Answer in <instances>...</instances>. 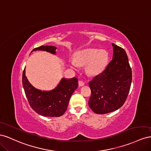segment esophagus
Here are the masks:
<instances>
[{"label": "esophagus", "instance_id": "34e87169", "mask_svg": "<svg viewBox=\"0 0 151 151\" xmlns=\"http://www.w3.org/2000/svg\"><path fill=\"white\" fill-rule=\"evenodd\" d=\"M78 84H79L80 87H82V86H83L85 85V83L83 82V81H78Z\"/></svg>", "mask_w": 151, "mask_h": 151}]
</instances>
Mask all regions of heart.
<instances>
[{
	"instance_id": "heart-1",
	"label": "heart",
	"mask_w": 151,
	"mask_h": 151,
	"mask_svg": "<svg viewBox=\"0 0 151 151\" xmlns=\"http://www.w3.org/2000/svg\"><path fill=\"white\" fill-rule=\"evenodd\" d=\"M75 60L78 65L87 66V70L90 75H96L106 66L108 61V53L105 50L84 49L75 54ZM76 63L75 61H70L69 65L72 69L76 70L78 68Z\"/></svg>"
}]
</instances>
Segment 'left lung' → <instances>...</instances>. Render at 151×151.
Wrapping results in <instances>:
<instances>
[{
  "label": "left lung",
  "mask_w": 151,
  "mask_h": 151,
  "mask_svg": "<svg viewBox=\"0 0 151 151\" xmlns=\"http://www.w3.org/2000/svg\"><path fill=\"white\" fill-rule=\"evenodd\" d=\"M113 59L99 75L90 81L89 107L95 113L106 114L121 107L130 91L132 69L125 50L112 44Z\"/></svg>",
  "instance_id": "left-lung-1"
}]
</instances>
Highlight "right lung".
<instances>
[{"label": "right lung", "instance_id": "right-lung-1", "mask_svg": "<svg viewBox=\"0 0 151 151\" xmlns=\"http://www.w3.org/2000/svg\"><path fill=\"white\" fill-rule=\"evenodd\" d=\"M56 49L54 46L42 45L32 52L43 50L55 54ZM22 83L32 108L38 114L47 117H59L65 113L71 95L78 86V80L75 77L70 79L63 78L53 90L42 91L29 82L25 75V69L23 73Z\"/></svg>", "mask_w": 151, "mask_h": 151}]
</instances>
